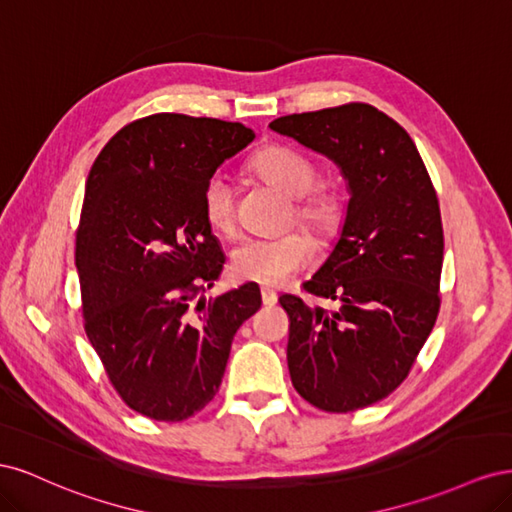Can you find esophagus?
<instances>
[{"label": "esophagus", "instance_id": "1", "mask_svg": "<svg viewBox=\"0 0 512 512\" xmlns=\"http://www.w3.org/2000/svg\"><path fill=\"white\" fill-rule=\"evenodd\" d=\"M260 294H262V303H265V305H275L277 303V292L273 288L262 286Z\"/></svg>", "mask_w": 512, "mask_h": 512}]
</instances>
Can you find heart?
Masks as SVG:
<instances>
[{"label":"heart","mask_w":512,"mask_h":512,"mask_svg":"<svg viewBox=\"0 0 512 512\" xmlns=\"http://www.w3.org/2000/svg\"><path fill=\"white\" fill-rule=\"evenodd\" d=\"M252 168L260 177L277 185L288 196L297 198L294 215L312 230H327L335 222V198L316 190L318 170L303 151L271 145L252 158ZM203 213L207 224L222 235L235 232V190L224 173H213L203 188ZM314 258V243L303 232L282 237H250L241 241L230 258L235 277L245 282L277 286L290 275L305 269Z\"/></svg>","instance_id":"b5f03b06"}]
</instances>
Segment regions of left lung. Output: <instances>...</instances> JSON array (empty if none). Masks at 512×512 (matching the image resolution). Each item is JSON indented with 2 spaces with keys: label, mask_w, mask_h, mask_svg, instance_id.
I'll return each instance as SVG.
<instances>
[{
  "label": "left lung",
  "mask_w": 512,
  "mask_h": 512,
  "mask_svg": "<svg viewBox=\"0 0 512 512\" xmlns=\"http://www.w3.org/2000/svg\"><path fill=\"white\" fill-rule=\"evenodd\" d=\"M269 128L333 160L350 194L335 247L303 284L339 307L280 297L290 318V380L324 412L367 408L406 380L438 318L436 190L410 134L371 104L286 115Z\"/></svg>",
  "instance_id": "1"
}]
</instances>
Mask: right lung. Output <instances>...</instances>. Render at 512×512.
Instances as JSON below:
<instances>
[{"label":"right lung","mask_w":512,"mask_h":512,"mask_svg":"<svg viewBox=\"0 0 512 512\" xmlns=\"http://www.w3.org/2000/svg\"><path fill=\"white\" fill-rule=\"evenodd\" d=\"M254 136L243 123L158 113L121 128L89 170L76 232L85 333L119 397L153 421L209 404L237 329L262 303L254 282L196 301L226 260L203 188Z\"/></svg>","instance_id":"1"}]
</instances>
